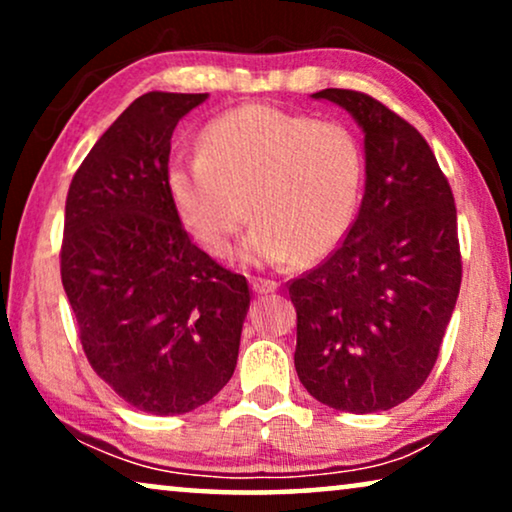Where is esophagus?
Masks as SVG:
<instances>
[{"instance_id": "esophagus-1", "label": "esophagus", "mask_w": 512, "mask_h": 512, "mask_svg": "<svg viewBox=\"0 0 512 512\" xmlns=\"http://www.w3.org/2000/svg\"><path fill=\"white\" fill-rule=\"evenodd\" d=\"M277 282H272V279H265V277H251V289L256 293H272L277 291Z\"/></svg>"}]
</instances>
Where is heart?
I'll return each mask as SVG.
<instances>
[{"label":"heart","mask_w":512,"mask_h":512,"mask_svg":"<svg viewBox=\"0 0 512 512\" xmlns=\"http://www.w3.org/2000/svg\"><path fill=\"white\" fill-rule=\"evenodd\" d=\"M200 151L174 160L167 186L186 230L212 256L233 251L249 216L240 256L258 268L319 261L352 228L366 156L349 125L247 104L212 118Z\"/></svg>","instance_id":"obj_1"}]
</instances>
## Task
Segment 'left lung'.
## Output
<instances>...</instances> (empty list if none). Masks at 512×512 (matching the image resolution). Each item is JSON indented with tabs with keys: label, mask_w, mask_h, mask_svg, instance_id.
<instances>
[{
	"label": "left lung",
	"mask_w": 512,
	"mask_h": 512,
	"mask_svg": "<svg viewBox=\"0 0 512 512\" xmlns=\"http://www.w3.org/2000/svg\"><path fill=\"white\" fill-rule=\"evenodd\" d=\"M366 132V193L340 247L289 282L296 370L342 412L389 410L436 366L461 286L457 207L431 146L359 90L314 93Z\"/></svg>",
	"instance_id": "obj_1"
}]
</instances>
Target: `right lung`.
Here are the masks:
<instances>
[{
    "mask_svg": "<svg viewBox=\"0 0 512 512\" xmlns=\"http://www.w3.org/2000/svg\"><path fill=\"white\" fill-rule=\"evenodd\" d=\"M207 93L137 97L76 170L60 277L90 368L132 408L184 415L233 377L247 277L195 247L167 186L172 132Z\"/></svg>",
    "mask_w": 512,
    "mask_h": 512,
    "instance_id": "1",
    "label": "right lung"
}]
</instances>
